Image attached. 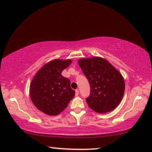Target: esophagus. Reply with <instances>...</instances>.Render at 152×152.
<instances>
[{
	"mask_svg": "<svg viewBox=\"0 0 152 152\" xmlns=\"http://www.w3.org/2000/svg\"><path fill=\"white\" fill-rule=\"evenodd\" d=\"M75 92H76V96H78V94H79V90H78V89H76Z\"/></svg>",
	"mask_w": 152,
	"mask_h": 152,
	"instance_id": "obj_1",
	"label": "esophagus"
}]
</instances>
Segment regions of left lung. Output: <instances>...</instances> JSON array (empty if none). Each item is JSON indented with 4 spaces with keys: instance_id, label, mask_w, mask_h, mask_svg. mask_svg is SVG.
Listing matches in <instances>:
<instances>
[{
    "instance_id": "1",
    "label": "left lung",
    "mask_w": 152,
    "mask_h": 152,
    "mask_svg": "<svg viewBox=\"0 0 152 152\" xmlns=\"http://www.w3.org/2000/svg\"><path fill=\"white\" fill-rule=\"evenodd\" d=\"M78 63L91 87L90 95L86 99L89 107L100 114L114 110L124 95L125 86L121 74L100 57L82 58Z\"/></svg>"
}]
</instances>
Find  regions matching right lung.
<instances>
[{
    "mask_svg": "<svg viewBox=\"0 0 152 152\" xmlns=\"http://www.w3.org/2000/svg\"><path fill=\"white\" fill-rule=\"evenodd\" d=\"M70 59H53L45 64L35 74L30 84L29 93L36 107L48 115L59 114L75 95L69 79L61 75L72 63Z\"/></svg>",
    "mask_w": 152,
    "mask_h": 152,
    "instance_id": "add662e5",
    "label": "right lung"
}]
</instances>
